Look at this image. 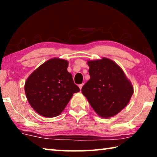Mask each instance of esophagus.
<instances>
[{"mask_svg": "<svg viewBox=\"0 0 157 157\" xmlns=\"http://www.w3.org/2000/svg\"><path fill=\"white\" fill-rule=\"evenodd\" d=\"M83 85H84V84H79V89H82V86H83Z\"/></svg>", "mask_w": 157, "mask_h": 157, "instance_id": "esophagus-1", "label": "esophagus"}]
</instances>
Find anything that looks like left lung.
Here are the masks:
<instances>
[{
    "label": "left lung",
    "mask_w": 157,
    "mask_h": 157,
    "mask_svg": "<svg viewBox=\"0 0 157 157\" xmlns=\"http://www.w3.org/2000/svg\"><path fill=\"white\" fill-rule=\"evenodd\" d=\"M90 79L82 93L95 112L102 118H111L128 105L134 87L124 71L107 57L88 60Z\"/></svg>",
    "instance_id": "8db88e82"
}]
</instances>
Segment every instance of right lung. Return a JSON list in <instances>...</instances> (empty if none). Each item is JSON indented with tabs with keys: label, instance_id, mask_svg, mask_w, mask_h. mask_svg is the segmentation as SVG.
<instances>
[{
	"label": "right lung",
	"instance_id": "obj_1",
	"mask_svg": "<svg viewBox=\"0 0 157 157\" xmlns=\"http://www.w3.org/2000/svg\"><path fill=\"white\" fill-rule=\"evenodd\" d=\"M68 62L50 59L27 78L24 89L29 104L37 113L46 118L60 115L75 93L79 91L68 72Z\"/></svg>",
	"mask_w": 157,
	"mask_h": 157
}]
</instances>
